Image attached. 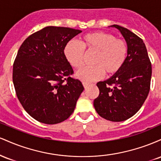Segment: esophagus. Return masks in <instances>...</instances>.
<instances>
[{
  "mask_svg": "<svg viewBox=\"0 0 161 161\" xmlns=\"http://www.w3.org/2000/svg\"><path fill=\"white\" fill-rule=\"evenodd\" d=\"M82 85H83V86H84V88H87V87H88V86H89V83L86 82H82Z\"/></svg>",
  "mask_w": 161,
  "mask_h": 161,
  "instance_id": "34e87169",
  "label": "esophagus"
}]
</instances>
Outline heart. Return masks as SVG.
Returning a JSON list of instances; mask_svg holds the SVG:
<instances>
[{"mask_svg": "<svg viewBox=\"0 0 161 161\" xmlns=\"http://www.w3.org/2000/svg\"><path fill=\"white\" fill-rule=\"evenodd\" d=\"M96 53L92 60L94 65L77 71V78L84 82L101 79L104 73L112 75L122 69L126 60L128 46L124 40L116 38L111 33L95 32L85 35L80 43L70 41L64 47V54L72 66L80 68L84 63L86 51Z\"/></svg>", "mask_w": 161, "mask_h": 161, "instance_id": "obj_1", "label": "heart"}]
</instances>
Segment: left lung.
<instances>
[{"instance_id": "obj_1", "label": "left lung", "mask_w": 161, "mask_h": 161, "mask_svg": "<svg viewBox=\"0 0 161 161\" xmlns=\"http://www.w3.org/2000/svg\"><path fill=\"white\" fill-rule=\"evenodd\" d=\"M111 26L119 29L124 37L128 53L118 73L97 83L99 95L94 106L105 119L121 122L132 117L143 105L150 91L152 69L143 40L126 28Z\"/></svg>"}]
</instances>
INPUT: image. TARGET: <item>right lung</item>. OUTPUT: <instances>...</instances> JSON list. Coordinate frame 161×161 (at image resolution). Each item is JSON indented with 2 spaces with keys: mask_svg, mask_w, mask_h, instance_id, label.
<instances>
[{
  "mask_svg": "<svg viewBox=\"0 0 161 161\" xmlns=\"http://www.w3.org/2000/svg\"><path fill=\"white\" fill-rule=\"evenodd\" d=\"M82 32L67 27L47 26L29 36L17 52L13 67L16 96L32 117L45 124L66 120L84 90L73 79L64 47Z\"/></svg>",
  "mask_w": 161,
  "mask_h": 161,
  "instance_id": "1",
  "label": "right lung"
}]
</instances>
